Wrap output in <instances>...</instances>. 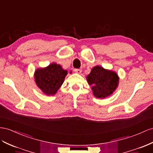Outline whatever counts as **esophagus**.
I'll use <instances>...</instances> for the list:
<instances>
[{"label":"esophagus","instance_id":"1","mask_svg":"<svg viewBox=\"0 0 153 153\" xmlns=\"http://www.w3.org/2000/svg\"><path fill=\"white\" fill-rule=\"evenodd\" d=\"M74 71H75L76 73L80 74L82 72V70L80 69H74Z\"/></svg>","mask_w":153,"mask_h":153}]
</instances>
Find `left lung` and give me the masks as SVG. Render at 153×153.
<instances>
[{"label": "left lung", "mask_w": 153, "mask_h": 153, "mask_svg": "<svg viewBox=\"0 0 153 153\" xmlns=\"http://www.w3.org/2000/svg\"><path fill=\"white\" fill-rule=\"evenodd\" d=\"M87 80L88 84L92 85L94 95L103 98L109 96L116 89L119 78L115 72L97 65L92 69Z\"/></svg>", "instance_id": "1"}]
</instances>
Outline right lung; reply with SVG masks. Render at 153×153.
I'll return each mask as SVG.
<instances>
[{"label":"right lung","mask_w":153,"mask_h":153,"mask_svg":"<svg viewBox=\"0 0 153 153\" xmlns=\"http://www.w3.org/2000/svg\"><path fill=\"white\" fill-rule=\"evenodd\" d=\"M71 73V72H70ZM68 71L60 65L53 63L43 69H38L35 73L37 86L48 95H53L63 84Z\"/></svg>","instance_id":"right-lung-1"}]
</instances>
